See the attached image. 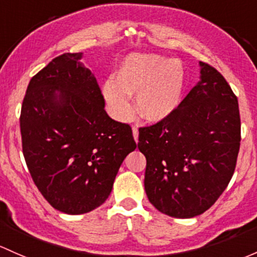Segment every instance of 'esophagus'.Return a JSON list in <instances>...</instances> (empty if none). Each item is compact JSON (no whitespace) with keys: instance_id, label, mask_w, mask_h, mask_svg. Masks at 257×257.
<instances>
[{"instance_id":"obj_1","label":"esophagus","mask_w":257,"mask_h":257,"mask_svg":"<svg viewBox=\"0 0 257 257\" xmlns=\"http://www.w3.org/2000/svg\"><path fill=\"white\" fill-rule=\"evenodd\" d=\"M133 137L136 139V142L138 143V139H139V132H138V126L133 125Z\"/></svg>"}]
</instances>
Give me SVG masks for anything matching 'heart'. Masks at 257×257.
<instances>
[{
    "label": "heart",
    "mask_w": 257,
    "mask_h": 257,
    "mask_svg": "<svg viewBox=\"0 0 257 257\" xmlns=\"http://www.w3.org/2000/svg\"><path fill=\"white\" fill-rule=\"evenodd\" d=\"M185 86V67L177 59L155 54H131L119 64L113 80L103 86L108 110L117 120L133 113L131 94L137 93V109L145 119L160 121L178 107Z\"/></svg>",
    "instance_id": "1"
}]
</instances>
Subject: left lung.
<instances>
[{
    "label": "left lung",
    "instance_id": "8db88e82",
    "mask_svg": "<svg viewBox=\"0 0 257 257\" xmlns=\"http://www.w3.org/2000/svg\"><path fill=\"white\" fill-rule=\"evenodd\" d=\"M201 81L166 119L139 128L148 198L164 214L192 218L215 203L233 177L241 140L237 98L219 71Z\"/></svg>",
    "mask_w": 257,
    "mask_h": 257
}]
</instances>
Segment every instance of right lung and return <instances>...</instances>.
<instances>
[{
    "label": "right lung",
    "mask_w": 257,
    "mask_h": 257,
    "mask_svg": "<svg viewBox=\"0 0 257 257\" xmlns=\"http://www.w3.org/2000/svg\"><path fill=\"white\" fill-rule=\"evenodd\" d=\"M82 53L56 56L32 77L21 109L24 160L49 204L83 214L109 196L137 143L129 124L109 117Z\"/></svg>",
    "instance_id": "right-lung-1"
}]
</instances>
